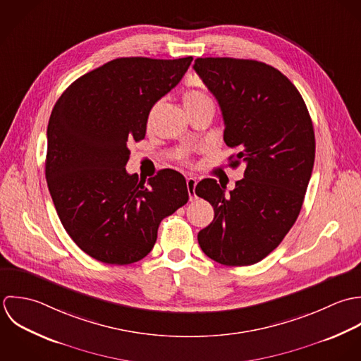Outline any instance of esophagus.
<instances>
[{
    "mask_svg": "<svg viewBox=\"0 0 361 361\" xmlns=\"http://www.w3.org/2000/svg\"><path fill=\"white\" fill-rule=\"evenodd\" d=\"M195 187H197V178L187 177V188H188V194H190L191 201L195 198Z\"/></svg>",
    "mask_w": 361,
    "mask_h": 361,
    "instance_id": "esophagus-1",
    "label": "esophagus"
}]
</instances>
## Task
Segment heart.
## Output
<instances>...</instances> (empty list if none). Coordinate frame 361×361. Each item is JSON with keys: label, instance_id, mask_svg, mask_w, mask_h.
<instances>
[{"label": "heart", "instance_id": "obj_1", "mask_svg": "<svg viewBox=\"0 0 361 361\" xmlns=\"http://www.w3.org/2000/svg\"><path fill=\"white\" fill-rule=\"evenodd\" d=\"M183 102H184L185 109H188V107H192V106H197L201 103L211 102V99L198 90H187L183 96Z\"/></svg>", "mask_w": 361, "mask_h": 361}]
</instances>
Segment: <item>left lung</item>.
<instances>
[{"mask_svg":"<svg viewBox=\"0 0 361 361\" xmlns=\"http://www.w3.org/2000/svg\"><path fill=\"white\" fill-rule=\"evenodd\" d=\"M194 70L216 97L224 142L238 149L230 166L245 164L230 194L214 178L198 183L195 194L215 211L198 243L221 265H252L282 243L301 211L315 159L312 121L297 87L265 63L207 57Z\"/></svg>","mask_w":361,"mask_h":361,"instance_id":"left-lung-1","label":"left lung"}]
</instances>
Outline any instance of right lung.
Returning <instances> with one entry per match:
<instances>
[{"label":"right lung","mask_w":361,"mask_h":361,"mask_svg":"<svg viewBox=\"0 0 361 361\" xmlns=\"http://www.w3.org/2000/svg\"><path fill=\"white\" fill-rule=\"evenodd\" d=\"M192 57L113 60L71 83L47 127L46 180L73 243L110 265L145 258L157 228L187 204L183 174L164 169L140 181L128 174V141H141L153 104L187 73Z\"/></svg>","instance_id":"1"}]
</instances>
